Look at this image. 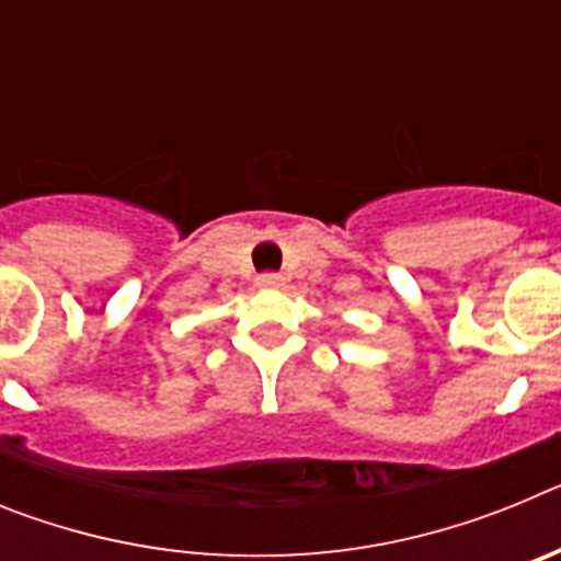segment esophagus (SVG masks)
<instances>
[{"instance_id": "34e87169", "label": "esophagus", "mask_w": 561, "mask_h": 561, "mask_svg": "<svg viewBox=\"0 0 561 561\" xmlns=\"http://www.w3.org/2000/svg\"><path fill=\"white\" fill-rule=\"evenodd\" d=\"M255 284L261 286V289H280V286H284V275H277V272H261V275L255 277Z\"/></svg>"}]
</instances>
